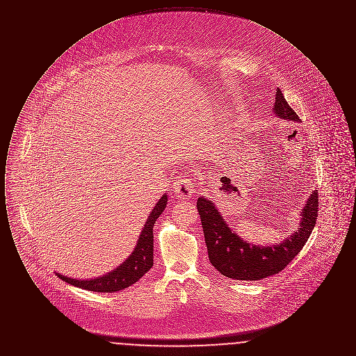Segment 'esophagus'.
<instances>
[{
	"label": "esophagus",
	"instance_id": "esophagus-1",
	"mask_svg": "<svg viewBox=\"0 0 356 356\" xmlns=\"http://www.w3.org/2000/svg\"><path fill=\"white\" fill-rule=\"evenodd\" d=\"M173 192L176 193L177 197L180 199H188L193 195L195 192V184L193 179L189 176H180L175 184H173Z\"/></svg>",
	"mask_w": 356,
	"mask_h": 356
}]
</instances>
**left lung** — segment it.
<instances>
[{
	"instance_id": "left-lung-1",
	"label": "left lung",
	"mask_w": 356,
	"mask_h": 356,
	"mask_svg": "<svg viewBox=\"0 0 356 356\" xmlns=\"http://www.w3.org/2000/svg\"><path fill=\"white\" fill-rule=\"evenodd\" d=\"M272 109L280 119L300 121L279 88L276 89ZM318 191L309 195L300 213L298 231L282 243L268 247L254 245L237 236L236 232L227 225L215 204L205 197H199L196 205L211 264L221 275L235 280H260L279 273L300 252L311 235L318 218Z\"/></svg>"
}]
</instances>
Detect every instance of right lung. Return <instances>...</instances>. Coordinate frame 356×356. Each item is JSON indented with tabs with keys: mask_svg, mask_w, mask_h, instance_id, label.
<instances>
[{
	"mask_svg": "<svg viewBox=\"0 0 356 356\" xmlns=\"http://www.w3.org/2000/svg\"><path fill=\"white\" fill-rule=\"evenodd\" d=\"M167 203H168V197L167 195H163V197L156 203L152 212L149 213L148 219L145 221L141 235L137 240L135 251L129 254V257L122 264H120L116 270L104 275L102 277H96L90 280H77V279L63 276L60 273H56V275L74 287L95 291V292H116L135 284L137 280H140L152 268L153 225L157 220V218L165 209Z\"/></svg>",
	"mask_w": 356,
	"mask_h": 356,
	"instance_id": "obj_1",
	"label": "right lung"
}]
</instances>
